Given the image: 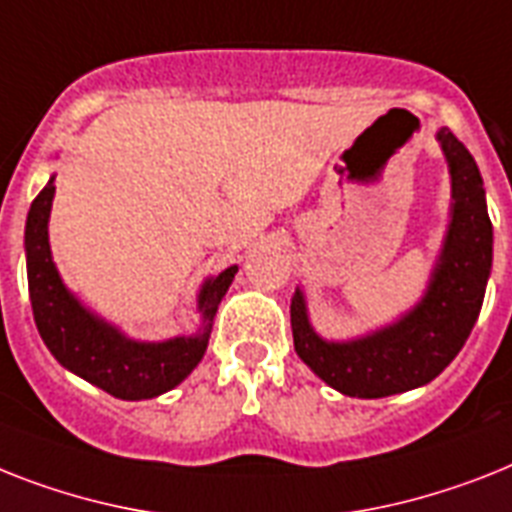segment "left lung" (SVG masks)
I'll return each mask as SVG.
<instances>
[{"mask_svg": "<svg viewBox=\"0 0 512 512\" xmlns=\"http://www.w3.org/2000/svg\"><path fill=\"white\" fill-rule=\"evenodd\" d=\"M436 141L450 168V223L423 297L397 321L355 339H323L310 323L302 289L292 297L294 350L331 389L378 400L434 381L463 350L484 305L492 273V220L471 152L439 128Z\"/></svg>", "mask_w": 512, "mask_h": 512, "instance_id": "1", "label": "left lung"}]
</instances>
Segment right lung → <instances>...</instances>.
I'll return each instance as SVG.
<instances>
[{"mask_svg":"<svg viewBox=\"0 0 512 512\" xmlns=\"http://www.w3.org/2000/svg\"><path fill=\"white\" fill-rule=\"evenodd\" d=\"M54 199V176L31 202L26 218V270L33 321L54 360L105 389L118 400H152L176 389L205 357L220 299L239 273V265L220 270L199 286V328L162 342H141L123 334L86 307L62 281L49 247V213Z\"/></svg>","mask_w":512,"mask_h":512,"instance_id":"add662e5","label":"right lung"}]
</instances>
